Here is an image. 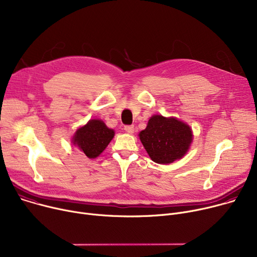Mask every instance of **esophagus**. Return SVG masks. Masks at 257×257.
Wrapping results in <instances>:
<instances>
[{
  "label": "esophagus",
  "mask_w": 257,
  "mask_h": 257,
  "mask_svg": "<svg viewBox=\"0 0 257 257\" xmlns=\"http://www.w3.org/2000/svg\"><path fill=\"white\" fill-rule=\"evenodd\" d=\"M124 131H125L126 133H128V134H134V131H135L134 125H125V126H124Z\"/></svg>",
  "instance_id": "obj_1"
}]
</instances>
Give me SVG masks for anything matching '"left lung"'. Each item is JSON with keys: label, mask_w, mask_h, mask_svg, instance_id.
Masks as SVG:
<instances>
[{"label": "left lung", "mask_w": 257, "mask_h": 257, "mask_svg": "<svg viewBox=\"0 0 257 257\" xmlns=\"http://www.w3.org/2000/svg\"><path fill=\"white\" fill-rule=\"evenodd\" d=\"M140 140L150 159L157 164H171L186 153L192 141L190 127L176 118L152 116Z\"/></svg>", "instance_id": "left-lung-1"}]
</instances>
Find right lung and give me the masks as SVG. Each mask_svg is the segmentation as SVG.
<instances>
[{
	"mask_svg": "<svg viewBox=\"0 0 257 257\" xmlns=\"http://www.w3.org/2000/svg\"><path fill=\"white\" fill-rule=\"evenodd\" d=\"M113 137V130L108 128L102 120L92 119L76 132L73 142L87 157L94 159L105 150Z\"/></svg>",
	"mask_w": 257,
	"mask_h": 257,
	"instance_id": "1",
	"label": "right lung"
}]
</instances>
